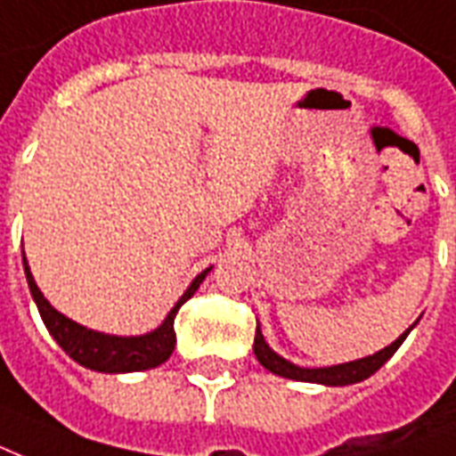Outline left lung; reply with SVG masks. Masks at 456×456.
<instances>
[{
	"label": "left lung",
	"instance_id": "8db88e82",
	"mask_svg": "<svg viewBox=\"0 0 456 456\" xmlns=\"http://www.w3.org/2000/svg\"><path fill=\"white\" fill-rule=\"evenodd\" d=\"M411 331V329H408ZM406 333H401L399 338L394 340L391 346H387L379 353H374L370 357H362V360H355V362H346V365H333V367H316V370H309V367H297L292 362H288L285 357H280L278 353H273L268 348V343L263 340L261 329L256 331L254 338V353L258 357L265 370H271L273 374H280V377H288V379H299V382H316V384H329V387H346V384H355L367 379L370 374H374L379 367L389 360L399 346L406 340Z\"/></svg>",
	"mask_w": 456,
	"mask_h": 456
}]
</instances>
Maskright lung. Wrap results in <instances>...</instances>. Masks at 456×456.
<instances>
[{
    "mask_svg": "<svg viewBox=\"0 0 456 456\" xmlns=\"http://www.w3.org/2000/svg\"><path fill=\"white\" fill-rule=\"evenodd\" d=\"M23 271L28 280L30 295L38 305V312L43 316V323L48 326L50 336L60 343V348L65 350L67 355L77 360L79 365L96 370V372H140V370H151V367L167 362L174 346H176V331H174V319H176L178 309L195 295V289L200 288L205 275L210 273L202 271L198 278L191 282V288L185 289L183 297L178 299L176 306L168 312L157 331L147 333V336H134V338H118V336H106V333H96L91 329H84L72 319H67L65 314L50 306V302L43 297V292L36 285V280L30 275L28 263L23 256Z\"/></svg>",
    "mask_w": 456,
    "mask_h": 456,
    "instance_id": "obj_1",
    "label": "right lung"
}]
</instances>
